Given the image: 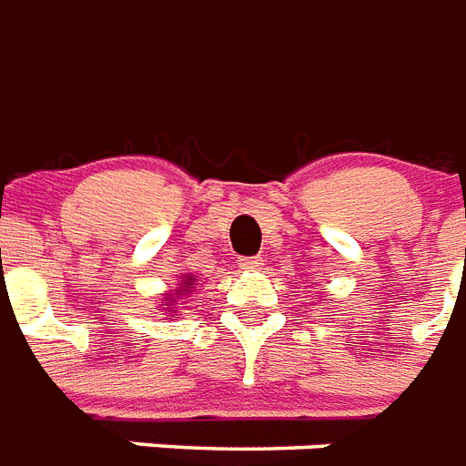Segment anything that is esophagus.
Listing matches in <instances>:
<instances>
[{"label": "esophagus", "instance_id": "1", "mask_svg": "<svg viewBox=\"0 0 466 466\" xmlns=\"http://www.w3.org/2000/svg\"><path fill=\"white\" fill-rule=\"evenodd\" d=\"M263 266V258L261 256H244L241 258V268H247V270H258Z\"/></svg>", "mask_w": 466, "mask_h": 466}]
</instances>
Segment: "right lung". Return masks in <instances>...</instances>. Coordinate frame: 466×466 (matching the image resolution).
Instances as JSON below:
<instances>
[{"label": "right lung", "instance_id": "1", "mask_svg": "<svg viewBox=\"0 0 466 466\" xmlns=\"http://www.w3.org/2000/svg\"><path fill=\"white\" fill-rule=\"evenodd\" d=\"M186 285H193V278H190V283H186Z\"/></svg>", "mask_w": 466, "mask_h": 466}]
</instances>
